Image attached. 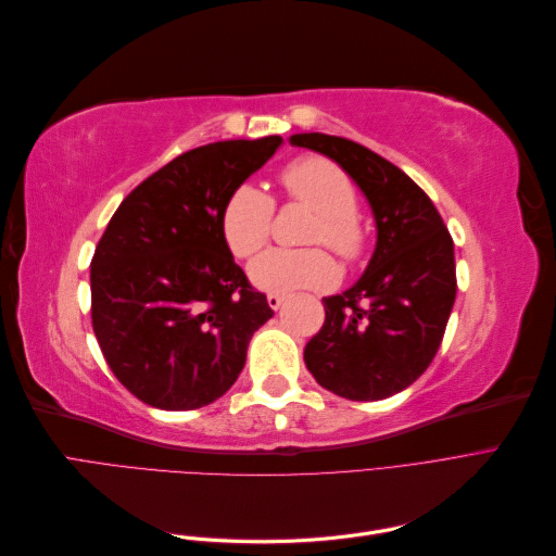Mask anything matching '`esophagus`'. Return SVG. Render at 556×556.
Wrapping results in <instances>:
<instances>
[{"label": "esophagus", "mask_w": 556, "mask_h": 556, "mask_svg": "<svg viewBox=\"0 0 556 556\" xmlns=\"http://www.w3.org/2000/svg\"><path fill=\"white\" fill-rule=\"evenodd\" d=\"M266 301H268V306H271L274 311H278V308L282 306L285 296H282V294H266Z\"/></svg>", "instance_id": "1"}]
</instances>
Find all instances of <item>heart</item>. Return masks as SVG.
<instances>
[{
    "label": "heart",
    "mask_w": 556,
    "mask_h": 556,
    "mask_svg": "<svg viewBox=\"0 0 556 556\" xmlns=\"http://www.w3.org/2000/svg\"><path fill=\"white\" fill-rule=\"evenodd\" d=\"M290 204L315 215L306 231L308 245H327L343 264H357L366 252V229L357 217V192L348 176L325 157H301L280 174ZM274 199L255 185L233 188L220 211V233L237 260H250L268 243L274 225ZM255 288L285 294L292 290H325L336 280V264L323 248L268 250L248 268Z\"/></svg>",
    "instance_id": "obj_1"
}]
</instances>
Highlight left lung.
I'll return each instance as SVG.
<instances>
[{"label":"left lung","instance_id":"1","mask_svg":"<svg viewBox=\"0 0 556 556\" xmlns=\"http://www.w3.org/2000/svg\"><path fill=\"white\" fill-rule=\"evenodd\" d=\"M292 146L339 162L374 208L378 243L364 276L323 299L325 325L304 350L313 378L350 401H380L422 376L457 296L454 245L419 185L355 141L294 134Z\"/></svg>","mask_w":556,"mask_h":556}]
</instances>
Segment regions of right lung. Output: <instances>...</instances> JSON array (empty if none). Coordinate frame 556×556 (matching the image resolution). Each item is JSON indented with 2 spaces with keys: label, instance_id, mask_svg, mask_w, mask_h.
Instances as JSON below:
<instances>
[{
  "label": "right lung",
  "instance_id": "obj_1",
  "mask_svg": "<svg viewBox=\"0 0 556 556\" xmlns=\"http://www.w3.org/2000/svg\"><path fill=\"white\" fill-rule=\"evenodd\" d=\"M280 137L217 141L178 155L134 188L99 239L92 329L127 390L162 410H194L237 382L248 343L274 311L220 233L227 194Z\"/></svg>",
  "mask_w": 556,
  "mask_h": 556
}]
</instances>
